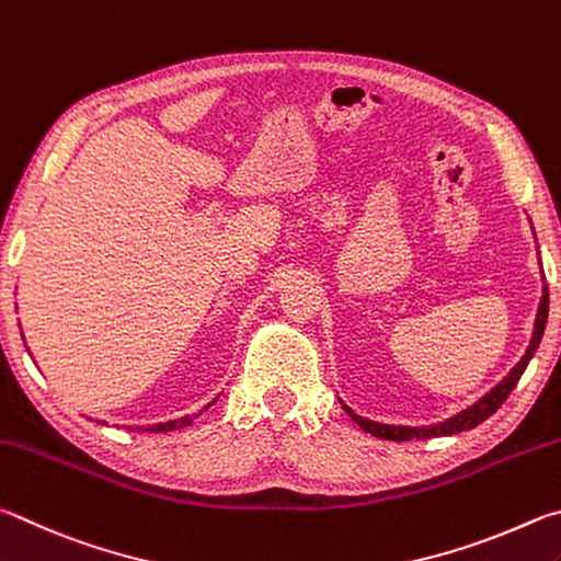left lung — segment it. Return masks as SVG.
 Masks as SVG:
<instances>
[{
	"label": "left lung",
	"instance_id": "1",
	"mask_svg": "<svg viewBox=\"0 0 561 561\" xmlns=\"http://www.w3.org/2000/svg\"><path fill=\"white\" fill-rule=\"evenodd\" d=\"M547 312H549V290L547 286L542 288V300H539V310H537V320H535V332H533V342H529V347L525 352V357L517 362L513 367V371L500 381L497 387H493L488 391V394L476 401L473 407H468L466 411H460L454 419H446L440 421L436 426H389V424H377V421H369V419H362L357 416L355 411L350 407H342L352 416V421H357V426L362 431H367V434L377 436V438H385V440H411V438H438V436H454L460 434V431H468V428H476L483 424L485 419H490L495 414V411L503 407V401L510 397V391L517 387L519 377L525 375V369L529 365V359L535 357V352L539 347V342H542L545 335V325H547Z\"/></svg>",
	"mask_w": 561,
	"mask_h": 561
}]
</instances>
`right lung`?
Returning a JSON list of instances; mask_svg holds the SVG:
<instances>
[{"mask_svg": "<svg viewBox=\"0 0 561 561\" xmlns=\"http://www.w3.org/2000/svg\"><path fill=\"white\" fill-rule=\"evenodd\" d=\"M209 407H211V404H209ZM196 416H199V414H194V416H182V419L167 421V424H154V426H147V428L137 426V431H150V434H160V431H176V428H184V426H190Z\"/></svg>", "mask_w": 561, "mask_h": 561, "instance_id": "right-lung-1", "label": "right lung"}]
</instances>
